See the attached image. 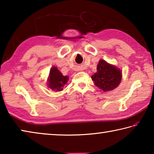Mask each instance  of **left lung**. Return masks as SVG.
Returning a JSON list of instances; mask_svg holds the SVG:
<instances>
[{"label":"left lung","mask_w":154,"mask_h":154,"mask_svg":"<svg viewBox=\"0 0 154 154\" xmlns=\"http://www.w3.org/2000/svg\"><path fill=\"white\" fill-rule=\"evenodd\" d=\"M94 84L103 92H108L118 86L122 79V71L116 66L100 60L97 66V72L92 76Z\"/></svg>","instance_id":"8db88e82"}]
</instances>
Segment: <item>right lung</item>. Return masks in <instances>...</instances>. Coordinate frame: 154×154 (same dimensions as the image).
Returning a JSON list of instances; mask_svg holds the SVG:
<instances>
[{
    "label": "right lung",
    "mask_w": 154,
    "mask_h": 154,
    "mask_svg": "<svg viewBox=\"0 0 154 154\" xmlns=\"http://www.w3.org/2000/svg\"><path fill=\"white\" fill-rule=\"evenodd\" d=\"M68 79V76H64L56 67L54 66L49 72L48 86L52 90L60 91L63 90V87L67 83Z\"/></svg>",
    "instance_id": "obj_1"
}]
</instances>
